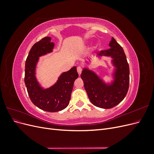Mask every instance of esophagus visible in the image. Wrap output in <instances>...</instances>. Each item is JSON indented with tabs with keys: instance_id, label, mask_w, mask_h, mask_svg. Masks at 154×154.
Returning a JSON list of instances; mask_svg holds the SVG:
<instances>
[{
	"instance_id": "obj_1",
	"label": "esophagus",
	"mask_w": 154,
	"mask_h": 154,
	"mask_svg": "<svg viewBox=\"0 0 154 154\" xmlns=\"http://www.w3.org/2000/svg\"><path fill=\"white\" fill-rule=\"evenodd\" d=\"M77 71H78V73L79 75H80L82 72V68L81 67H80V66L78 67H77Z\"/></svg>"
}]
</instances>
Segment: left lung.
<instances>
[{
    "label": "left lung",
    "instance_id": "1",
    "mask_svg": "<svg viewBox=\"0 0 154 154\" xmlns=\"http://www.w3.org/2000/svg\"><path fill=\"white\" fill-rule=\"evenodd\" d=\"M110 49L101 51L97 57L112 58L114 67L113 80L106 83L97 74L88 68L83 69L81 78L85 89L91 103L103 109H111L122 101L127 94L129 87V66L124 51L116 40L112 38Z\"/></svg>",
    "mask_w": 154,
    "mask_h": 154
}]
</instances>
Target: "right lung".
Returning a JSON list of instances; mask_svg holds the SVG:
<instances>
[{
  "label": "right lung",
  "mask_w": 154,
  "mask_h": 154,
  "mask_svg": "<svg viewBox=\"0 0 154 154\" xmlns=\"http://www.w3.org/2000/svg\"><path fill=\"white\" fill-rule=\"evenodd\" d=\"M54 44L51 37H45L35 43L26 60L24 82L31 101L44 111L55 112L66 109L71 100L74 82L78 77L76 67L64 72L51 87L44 88L36 77V67L39 57L53 52Z\"/></svg>",
  "instance_id": "right-lung-1"
}]
</instances>
